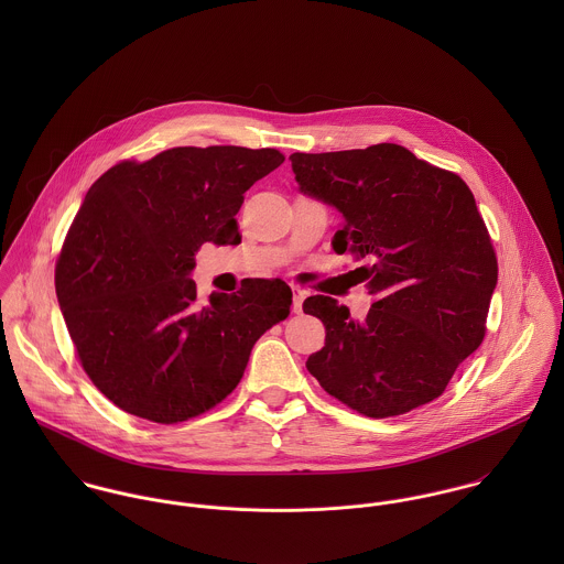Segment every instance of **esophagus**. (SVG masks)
<instances>
[{
  "instance_id": "obj_1",
  "label": "esophagus",
  "mask_w": 564,
  "mask_h": 564,
  "mask_svg": "<svg viewBox=\"0 0 564 564\" xmlns=\"http://www.w3.org/2000/svg\"><path fill=\"white\" fill-rule=\"evenodd\" d=\"M302 306H304V291L293 286V313H302Z\"/></svg>"
}]
</instances>
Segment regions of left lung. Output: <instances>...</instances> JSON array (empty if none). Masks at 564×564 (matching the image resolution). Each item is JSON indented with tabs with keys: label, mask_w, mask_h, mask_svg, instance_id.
<instances>
[{
	"label": "left lung",
	"mask_w": 564,
	"mask_h": 564,
	"mask_svg": "<svg viewBox=\"0 0 564 564\" xmlns=\"http://www.w3.org/2000/svg\"><path fill=\"white\" fill-rule=\"evenodd\" d=\"M289 161L300 191L343 215L332 247L367 262L356 271L376 295L365 322L325 295L304 302L325 325L308 371L332 398L376 419L436 400L480 347L497 286L474 193L395 143Z\"/></svg>",
	"instance_id": "obj_1"
}]
</instances>
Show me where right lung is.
I'll return each instance as SVG.
<instances>
[{
	"label": "right lung",
	"mask_w": 564,
	"mask_h": 564,
	"mask_svg": "<svg viewBox=\"0 0 564 564\" xmlns=\"http://www.w3.org/2000/svg\"><path fill=\"white\" fill-rule=\"evenodd\" d=\"M278 150L173 148L119 162L86 193L56 262V295L93 384L121 410L177 423L226 400L253 343L289 317L282 280H245L197 306L204 242L241 241L242 193Z\"/></svg>",
	"instance_id": "obj_1"
}]
</instances>
